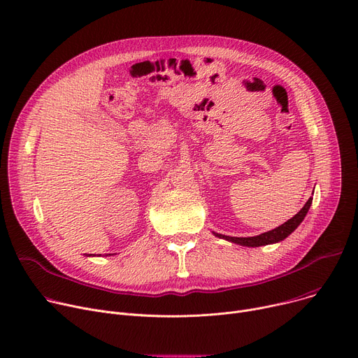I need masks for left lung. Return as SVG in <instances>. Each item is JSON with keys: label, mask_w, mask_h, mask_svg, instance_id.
<instances>
[{"label": "left lung", "mask_w": 358, "mask_h": 358, "mask_svg": "<svg viewBox=\"0 0 358 358\" xmlns=\"http://www.w3.org/2000/svg\"><path fill=\"white\" fill-rule=\"evenodd\" d=\"M310 204H312V197L306 201L303 208L299 210V213H296L292 219H289L283 224H280L278 228H275L273 231H268V232H264L261 235H257V236L236 238V236H227V235H220V234H215V235L222 238V239H227V241H231L234 243H238V245H242V247H252L254 248V247H261V245H270V243H275V242L286 239L299 227V224L302 223V220L305 219V216L309 212Z\"/></svg>", "instance_id": "obj_1"}]
</instances>
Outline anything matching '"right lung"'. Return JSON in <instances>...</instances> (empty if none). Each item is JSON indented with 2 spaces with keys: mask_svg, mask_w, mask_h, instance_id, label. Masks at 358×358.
Here are the masks:
<instances>
[{
  "mask_svg": "<svg viewBox=\"0 0 358 358\" xmlns=\"http://www.w3.org/2000/svg\"><path fill=\"white\" fill-rule=\"evenodd\" d=\"M90 255H91V254H90ZM108 255H110V254H108Z\"/></svg>",
  "mask_w": 358,
  "mask_h": 358,
  "instance_id": "add662e5",
  "label": "right lung"
}]
</instances>
